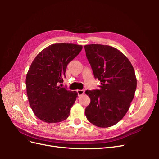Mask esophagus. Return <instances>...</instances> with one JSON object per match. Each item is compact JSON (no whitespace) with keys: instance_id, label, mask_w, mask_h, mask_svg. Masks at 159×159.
<instances>
[{"instance_id":"1","label":"esophagus","mask_w":159,"mask_h":159,"mask_svg":"<svg viewBox=\"0 0 159 159\" xmlns=\"http://www.w3.org/2000/svg\"><path fill=\"white\" fill-rule=\"evenodd\" d=\"M77 92H78V94L79 96H81L84 94V90H81V89H78L77 90Z\"/></svg>"}]
</instances>
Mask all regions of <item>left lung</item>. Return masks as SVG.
<instances>
[{"label":"left lung","instance_id":"1","mask_svg":"<svg viewBox=\"0 0 159 159\" xmlns=\"http://www.w3.org/2000/svg\"><path fill=\"white\" fill-rule=\"evenodd\" d=\"M86 56L99 89L86 90L91 102L85 109L88 121L99 127H109L123 118L137 88L133 67L127 57L115 48L102 44L84 46Z\"/></svg>","mask_w":159,"mask_h":159}]
</instances>
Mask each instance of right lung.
Masks as SVG:
<instances>
[{
    "label": "right lung",
    "instance_id": "right-lung-1",
    "mask_svg": "<svg viewBox=\"0 0 159 159\" xmlns=\"http://www.w3.org/2000/svg\"><path fill=\"white\" fill-rule=\"evenodd\" d=\"M75 44H54L38 54L30 66L26 78L30 106L36 116L50 123L68 117L78 93L61 88L66 78L67 65L82 50Z\"/></svg>",
    "mask_w": 159,
    "mask_h": 159
}]
</instances>
